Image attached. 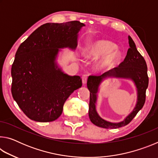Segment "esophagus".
<instances>
[{"label": "esophagus", "instance_id": "esophagus-1", "mask_svg": "<svg viewBox=\"0 0 158 158\" xmlns=\"http://www.w3.org/2000/svg\"><path fill=\"white\" fill-rule=\"evenodd\" d=\"M87 79H88L87 74H83V76H82V83H83V84H84V85L86 84Z\"/></svg>", "mask_w": 158, "mask_h": 158}]
</instances>
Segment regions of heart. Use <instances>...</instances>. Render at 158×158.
<instances>
[{
    "instance_id": "obj_1",
    "label": "heart",
    "mask_w": 158,
    "mask_h": 158,
    "mask_svg": "<svg viewBox=\"0 0 158 158\" xmlns=\"http://www.w3.org/2000/svg\"><path fill=\"white\" fill-rule=\"evenodd\" d=\"M121 52L116 46L107 40H98L89 45L84 52V57L89 60H97L102 57L96 65L99 70L111 68L121 58Z\"/></svg>"
}]
</instances>
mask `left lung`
<instances>
[{"mask_svg":"<svg viewBox=\"0 0 158 158\" xmlns=\"http://www.w3.org/2000/svg\"><path fill=\"white\" fill-rule=\"evenodd\" d=\"M130 48L124 60L120 65L100 76L89 77L87 87L90 91V102L89 115L90 121L98 127L106 129H116L130 123L131 121L143 106L146 101V90L148 85V77L147 74V65L143 57L138 52L132 37L128 36ZM130 78L135 83L138 91L137 104L133 111L120 123H111L104 120L98 116L96 111L95 104L98 87L103 80L107 77Z\"/></svg>","mask_w":158,"mask_h":158,"instance_id":"obj_1","label":"left lung"}]
</instances>
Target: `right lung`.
<instances>
[{
	"label": "right lung",
	"instance_id": "1",
	"mask_svg": "<svg viewBox=\"0 0 158 158\" xmlns=\"http://www.w3.org/2000/svg\"><path fill=\"white\" fill-rule=\"evenodd\" d=\"M78 21L47 23L19 47L12 65V97L22 111L35 121L56 120L67 99L82 85L79 76L65 74L56 63L59 49H75Z\"/></svg>",
	"mask_w": 158,
	"mask_h": 158
}]
</instances>
